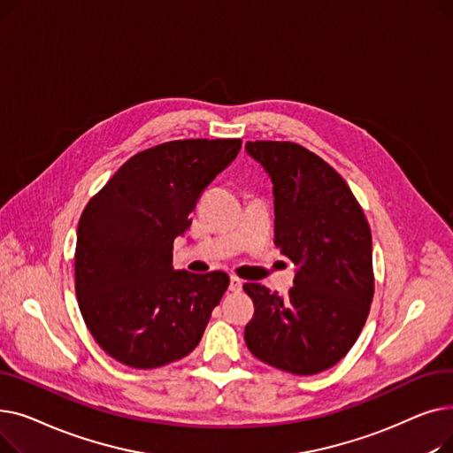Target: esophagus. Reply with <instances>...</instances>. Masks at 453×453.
I'll return each mask as SVG.
<instances>
[{
	"instance_id": "esophagus-1",
	"label": "esophagus",
	"mask_w": 453,
	"mask_h": 453,
	"mask_svg": "<svg viewBox=\"0 0 453 453\" xmlns=\"http://www.w3.org/2000/svg\"><path fill=\"white\" fill-rule=\"evenodd\" d=\"M229 290H231V292H241V290H242V280H241L239 277H231Z\"/></svg>"
}]
</instances>
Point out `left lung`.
Segmentation results:
<instances>
[{
  "instance_id": "left-lung-1",
  "label": "left lung",
  "mask_w": 453,
  "mask_h": 453,
  "mask_svg": "<svg viewBox=\"0 0 453 453\" xmlns=\"http://www.w3.org/2000/svg\"><path fill=\"white\" fill-rule=\"evenodd\" d=\"M273 185L275 246L297 266L288 296L246 282L255 314L244 340L255 358L292 374H318L350 350L374 294L372 241L345 180L288 141H248Z\"/></svg>"
}]
</instances>
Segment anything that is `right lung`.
Here are the masks:
<instances>
[{
    "label": "right lung",
    "mask_w": 453,
    "mask_h": 453,
    "mask_svg": "<svg viewBox=\"0 0 453 453\" xmlns=\"http://www.w3.org/2000/svg\"><path fill=\"white\" fill-rule=\"evenodd\" d=\"M241 147V139H183L142 150L82 211L75 292L88 330L113 360L156 369L200 343L229 275L174 270V239Z\"/></svg>",
    "instance_id": "right-lung-1"
}]
</instances>
